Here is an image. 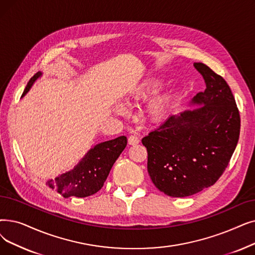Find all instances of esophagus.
<instances>
[{
  "label": "esophagus",
  "mask_w": 255,
  "mask_h": 255,
  "mask_svg": "<svg viewBox=\"0 0 255 255\" xmlns=\"http://www.w3.org/2000/svg\"><path fill=\"white\" fill-rule=\"evenodd\" d=\"M128 142H129V145H137V143L139 142V138L135 134H131L128 137Z\"/></svg>",
  "instance_id": "1"
}]
</instances>
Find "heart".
<instances>
[{
    "instance_id": "obj_1",
    "label": "heart",
    "mask_w": 255,
    "mask_h": 255,
    "mask_svg": "<svg viewBox=\"0 0 255 255\" xmlns=\"http://www.w3.org/2000/svg\"><path fill=\"white\" fill-rule=\"evenodd\" d=\"M159 88H160V81L155 80V79H149L143 83H141L137 88H135V91H133L128 96V99L129 100H132V99H137V98H147L149 96L156 94L159 91ZM168 106H169V99L167 97H158L156 99H154V100L151 101V103L149 104L148 113L153 119L159 120L165 115V113H167ZM117 113L121 115L124 114L125 107L119 105L117 107Z\"/></svg>"
}]
</instances>
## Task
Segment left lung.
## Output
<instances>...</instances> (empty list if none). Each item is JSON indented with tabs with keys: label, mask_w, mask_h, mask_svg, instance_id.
<instances>
[{
	"label": "left lung",
	"mask_w": 255,
	"mask_h": 255,
	"mask_svg": "<svg viewBox=\"0 0 255 255\" xmlns=\"http://www.w3.org/2000/svg\"><path fill=\"white\" fill-rule=\"evenodd\" d=\"M194 66L206 88L196 95L193 104L203 107L171 116L141 139L152 182L171 197L192 196L215 184L240 136V113L229 85L206 64Z\"/></svg>",
	"instance_id": "left-lung-1"
}]
</instances>
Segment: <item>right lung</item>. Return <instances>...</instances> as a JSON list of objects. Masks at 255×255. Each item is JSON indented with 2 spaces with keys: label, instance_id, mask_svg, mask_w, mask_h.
I'll return each instance as SVG.
<instances>
[{
  "label": "right lung",
  "instance_id": "obj_1",
  "mask_svg": "<svg viewBox=\"0 0 255 255\" xmlns=\"http://www.w3.org/2000/svg\"><path fill=\"white\" fill-rule=\"evenodd\" d=\"M40 75V72H38L32 77L23 96ZM126 145L127 137L124 135L98 143L86 153L82 160L72 171L49 180V186L58 192L63 198H84L96 194L103 187L114 163Z\"/></svg>",
  "mask_w": 255,
  "mask_h": 255
}]
</instances>
